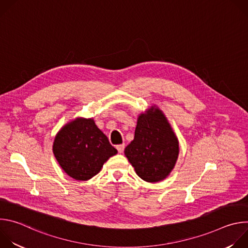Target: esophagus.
<instances>
[{
    "label": "esophagus",
    "instance_id": "obj_1",
    "mask_svg": "<svg viewBox=\"0 0 248 248\" xmlns=\"http://www.w3.org/2000/svg\"><path fill=\"white\" fill-rule=\"evenodd\" d=\"M117 149H118L119 153H123V152H124V144L117 145Z\"/></svg>",
    "mask_w": 248,
    "mask_h": 248
}]
</instances>
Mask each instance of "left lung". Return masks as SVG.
Wrapping results in <instances>:
<instances>
[{
	"label": "left lung",
	"instance_id": "left-lung-1",
	"mask_svg": "<svg viewBox=\"0 0 248 248\" xmlns=\"http://www.w3.org/2000/svg\"><path fill=\"white\" fill-rule=\"evenodd\" d=\"M179 141L167 118L155 106L140 114L134 139L124 155L137 175L148 183L161 182L170 174L179 156Z\"/></svg>",
	"mask_w": 248,
	"mask_h": 248
}]
</instances>
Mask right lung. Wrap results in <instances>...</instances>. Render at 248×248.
Wrapping results in <instances>:
<instances>
[{
  "label": "right lung",
  "mask_w": 248,
  "mask_h": 248,
  "mask_svg": "<svg viewBox=\"0 0 248 248\" xmlns=\"http://www.w3.org/2000/svg\"><path fill=\"white\" fill-rule=\"evenodd\" d=\"M53 152L70 178L88 181L118 150L111 145L108 137L97 127L93 119L78 118L57 133Z\"/></svg>",
  "instance_id": "1"
}]
</instances>
